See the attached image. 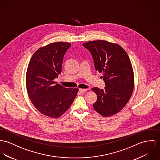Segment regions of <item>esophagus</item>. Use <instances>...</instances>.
<instances>
[{"mask_svg":"<svg viewBox=\"0 0 160 160\" xmlns=\"http://www.w3.org/2000/svg\"><path fill=\"white\" fill-rule=\"evenodd\" d=\"M87 89H79V91L81 92V93H84L86 92Z\"/></svg>","mask_w":160,"mask_h":160,"instance_id":"esophagus-1","label":"esophagus"}]
</instances>
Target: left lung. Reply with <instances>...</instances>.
I'll return each instance as SVG.
<instances>
[{"instance_id": "8db88e82", "label": "left lung", "mask_w": 160, "mask_h": 160, "mask_svg": "<svg viewBox=\"0 0 160 160\" xmlns=\"http://www.w3.org/2000/svg\"><path fill=\"white\" fill-rule=\"evenodd\" d=\"M83 46L89 51L96 71L103 73L105 87L92 88L98 96L94 110L103 116H110L121 110L131 98L134 76L129 57L118 44L103 40L89 41Z\"/></svg>"}]
</instances>
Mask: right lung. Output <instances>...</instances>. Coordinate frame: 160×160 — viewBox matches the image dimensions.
Returning <instances> with one entry per match:
<instances>
[{
    "mask_svg": "<svg viewBox=\"0 0 160 160\" xmlns=\"http://www.w3.org/2000/svg\"><path fill=\"white\" fill-rule=\"evenodd\" d=\"M69 42H57L41 48L33 55L26 74L28 97L42 114L57 118L68 110L78 89L65 88L54 80L62 72L64 55Z\"/></svg>",
    "mask_w": 160,
    "mask_h": 160,
    "instance_id": "add662e5",
    "label": "right lung"
}]
</instances>
